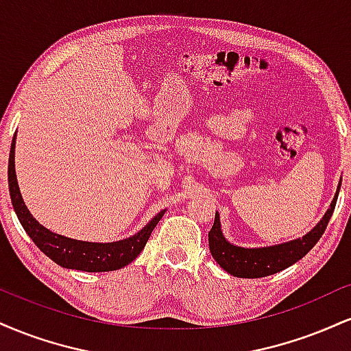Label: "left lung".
I'll return each mask as SVG.
<instances>
[{
	"instance_id": "8db88e82",
	"label": "left lung",
	"mask_w": 351,
	"mask_h": 351,
	"mask_svg": "<svg viewBox=\"0 0 351 351\" xmlns=\"http://www.w3.org/2000/svg\"><path fill=\"white\" fill-rule=\"evenodd\" d=\"M338 191H340V184H338ZM338 191L333 198L330 209L322 217L320 223L317 224L308 234H305L302 239L291 241V243H284L279 245H272V247H261V249H245L232 245L224 239L223 232H221L219 215L216 213L215 224H213L211 231H209V251L216 263L224 269V271L231 274L234 277H244V279H259V277H267L272 274H277L289 265L295 264L302 257L307 254L310 249L318 243L322 234L327 229L330 217L335 209Z\"/></svg>"
}]
</instances>
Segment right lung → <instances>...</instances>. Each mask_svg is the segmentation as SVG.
Returning <instances> with one entry per match:
<instances>
[{"label": "right lung", "instance_id": "right-lung-1", "mask_svg": "<svg viewBox=\"0 0 351 351\" xmlns=\"http://www.w3.org/2000/svg\"><path fill=\"white\" fill-rule=\"evenodd\" d=\"M8 183H10V195L11 201H13L14 211L18 215L19 223L23 224L24 231L27 232V236L33 239V243L49 259L59 264L60 267L66 269H77V271L86 272H107L125 267V265H128L132 261L136 259V256L143 251L152 231L165 215V211H160L142 231L136 232L135 236L128 237V239L117 241V243H86V241L69 239V237L51 232L49 229L41 226L31 216V213L27 211L26 204H24L21 198L14 171V138L10 150Z\"/></svg>", "mask_w": 351, "mask_h": 351}]
</instances>
